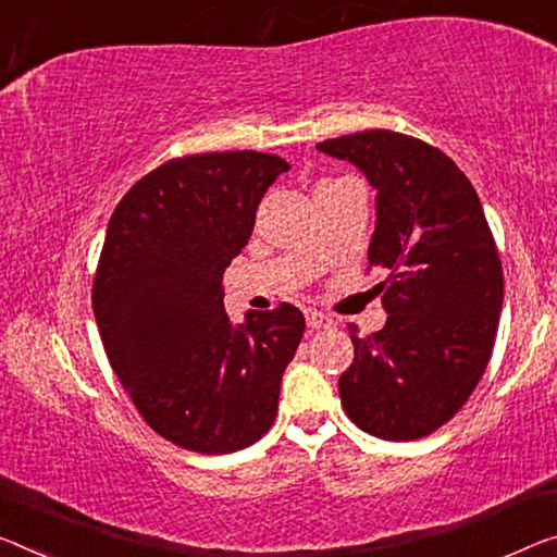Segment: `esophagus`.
I'll use <instances>...</instances> for the list:
<instances>
[{
    "label": "esophagus",
    "mask_w": 557,
    "mask_h": 557,
    "mask_svg": "<svg viewBox=\"0 0 557 557\" xmlns=\"http://www.w3.org/2000/svg\"><path fill=\"white\" fill-rule=\"evenodd\" d=\"M306 323H308V326H311V329H329L333 321L329 319L326 313L315 311V308H308V311H306Z\"/></svg>",
    "instance_id": "obj_1"
}]
</instances>
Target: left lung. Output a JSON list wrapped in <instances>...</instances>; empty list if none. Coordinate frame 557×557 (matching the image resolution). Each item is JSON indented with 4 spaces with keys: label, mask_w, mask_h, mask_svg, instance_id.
Returning <instances> with one entry per match:
<instances>
[{
    "label": "left lung",
    "mask_w": 557,
    "mask_h": 557,
    "mask_svg": "<svg viewBox=\"0 0 557 557\" xmlns=\"http://www.w3.org/2000/svg\"><path fill=\"white\" fill-rule=\"evenodd\" d=\"M354 164L375 189L368 267L388 271L379 294L386 326L358 336L338 379L361 431L416 441L448 423L491 361L503 269L481 199L446 153L388 129L315 144Z\"/></svg>",
    "instance_id": "left-lung-1"
}]
</instances>
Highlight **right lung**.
Wrapping results in <instances>:
<instances>
[{
	"mask_svg": "<svg viewBox=\"0 0 557 557\" xmlns=\"http://www.w3.org/2000/svg\"><path fill=\"white\" fill-rule=\"evenodd\" d=\"M288 169L261 151L171 159L109 219L91 290L101 344L144 421L186 450H242L276 418L304 313L281 304L236 326L221 278Z\"/></svg>",
	"mask_w": 557,
	"mask_h": 557,
	"instance_id": "obj_1",
	"label": "right lung"
}]
</instances>
